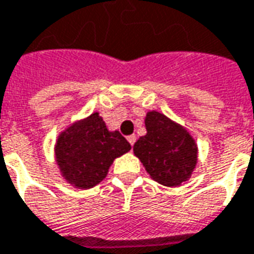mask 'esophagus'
Listing matches in <instances>:
<instances>
[{
  "instance_id": "esophagus-1",
  "label": "esophagus",
  "mask_w": 254,
  "mask_h": 254,
  "mask_svg": "<svg viewBox=\"0 0 254 254\" xmlns=\"http://www.w3.org/2000/svg\"><path fill=\"white\" fill-rule=\"evenodd\" d=\"M127 139H128V142H130L131 145H134V144H135V141H137V137L132 134V135H128V137H127Z\"/></svg>"
}]
</instances>
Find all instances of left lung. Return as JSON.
Returning a JSON list of instances; mask_svg holds the SVG:
<instances>
[{
	"mask_svg": "<svg viewBox=\"0 0 254 254\" xmlns=\"http://www.w3.org/2000/svg\"><path fill=\"white\" fill-rule=\"evenodd\" d=\"M147 134L134 144V155L155 182L180 186L197 165V144L185 127L159 112H148Z\"/></svg>",
	"mask_w": 254,
	"mask_h": 254,
	"instance_id": "obj_1",
	"label": "left lung"
}]
</instances>
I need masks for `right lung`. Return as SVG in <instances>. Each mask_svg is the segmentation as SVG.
Masks as SVG:
<instances>
[{
  "mask_svg": "<svg viewBox=\"0 0 254 254\" xmlns=\"http://www.w3.org/2000/svg\"><path fill=\"white\" fill-rule=\"evenodd\" d=\"M131 149L119 131H109L98 112L75 122L56 142V161L63 178L78 189H91L106 178L116 158Z\"/></svg>",
  "mask_w": 254,
  "mask_h": 254,
  "instance_id": "1",
  "label": "right lung"
}]
</instances>
